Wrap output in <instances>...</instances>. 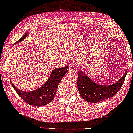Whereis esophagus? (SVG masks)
Listing matches in <instances>:
<instances>
[{
	"instance_id": "34e87169",
	"label": "esophagus",
	"mask_w": 133,
	"mask_h": 133,
	"mask_svg": "<svg viewBox=\"0 0 133 133\" xmlns=\"http://www.w3.org/2000/svg\"><path fill=\"white\" fill-rule=\"evenodd\" d=\"M68 70L70 71H74L76 70V67L73 64H70L69 65V68H68Z\"/></svg>"
}]
</instances>
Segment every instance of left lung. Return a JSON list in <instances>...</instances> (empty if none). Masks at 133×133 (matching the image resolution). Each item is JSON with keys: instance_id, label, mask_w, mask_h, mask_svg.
<instances>
[{"instance_id": "left-lung-1", "label": "left lung", "mask_w": 133, "mask_h": 133, "mask_svg": "<svg viewBox=\"0 0 133 133\" xmlns=\"http://www.w3.org/2000/svg\"><path fill=\"white\" fill-rule=\"evenodd\" d=\"M127 70L119 80L111 85H101L92 80L82 71H79L77 89L81 96L90 103H98L113 97L119 91L125 79Z\"/></svg>"}]
</instances>
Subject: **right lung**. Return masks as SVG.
I'll return each mask as SVG.
<instances>
[{"label":"right lung","instance_id":"add662e5","mask_svg":"<svg viewBox=\"0 0 133 133\" xmlns=\"http://www.w3.org/2000/svg\"><path fill=\"white\" fill-rule=\"evenodd\" d=\"M29 36V33H25L17 42L15 44L22 41ZM68 66H66L62 68H54L52 71L51 75L47 81L42 86L30 92H25L18 89L13 84L10 80L12 86H13L17 94L25 102L31 106H43L46 105L51 102L54 99L57 89L62 79L64 77L68 72Z\"/></svg>","mask_w":133,"mask_h":133}]
</instances>
